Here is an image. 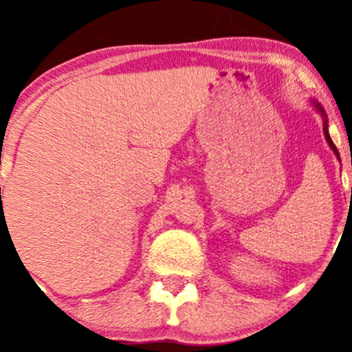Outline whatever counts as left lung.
<instances>
[{
	"label": "left lung",
	"instance_id": "8db88e82",
	"mask_svg": "<svg viewBox=\"0 0 352 352\" xmlns=\"http://www.w3.org/2000/svg\"><path fill=\"white\" fill-rule=\"evenodd\" d=\"M316 107H318V111H319V112H321V114H322V117H324V125H322V131H324L326 140H328L329 147H331V148H333V151H334V153H336V155L339 157V152H338L336 145H334V142H333V140H331V137H329V134H328V119H326V114H324V111H322V107H321V106H319V104H316ZM351 195H352V188H351Z\"/></svg>",
	"mask_w": 352,
	"mask_h": 352
}]
</instances>
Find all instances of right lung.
I'll use <instances>...</instances> for the list:
<instances>
[{
	"label": "right lung",
	"mask_w": 352,
	"mask_h": 352,
	"mask_svg": "<svg viewBox=\"0 0 352 352\" xmlns=\"http://www.w3.org/2000/svg\"><path fill=\"white\" fill-rule=\"evenodd\" d=\"M0 190H1V188H0Z\"/></svg>",
	"instance_id": "right-lung-1"
}]
</instances>
